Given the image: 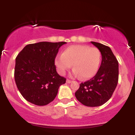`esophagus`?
<instances>
[{"instance_id":"esophagus-1","label":"esophagus","mask_w":135,"mask_h":135,"mask_svg":"<svg viewBox=\"0 0 135 135\" xmlns=\"http://www.w3.org/2000/svg\"><path fill=\"white\" fill-rule=\"evenodd\" d=\"M72 80H69V79H66V83H69V84H70V83H72Z\"/></svg>"}]
</instances>
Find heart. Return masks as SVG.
Returning a JSON list of instances; mask_svg holds the SVG:
<instances>
[{
  "label": "heart",
  "instance_id": "1",
  "mask_svg": "<svg viewBox=\"0 0 135 135\" xmlns=\"http://www.w3.org/2000/svg\"><path fill=\"white\" fill-rule=\"evenodd\" d=\"M102 60V54L97 47L86 45H72L55 59V65L60 74H64L73 65V74L83 79L91 78L97 74Z\"/></svg>",
  "mask_w": 135,
  "mask_h": 135
}]
</instances>
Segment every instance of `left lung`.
Listing matches in <instances>:
<instances>
[{
    "label": "left lung",
    "mask_w": 135,
    "mask_h": 135,
    "mask_svg": "<svg viewBox=\"0 0 135 135\" xmlns=\"http://www.w3.org/2000/svg\"><path fill=\"white\" fill-rule=\"evenodd\" d=\"M102 54V63L97 74L90 80L80 83L75 95L87 107H98L110 98L118 83L119 63L108 46L91 42Z\"/></svg>",
    "instance_id": "obj_1"
}]
</instances>
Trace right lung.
I'll list each match as a JSON object with an SVG mask.
<instances>
[{
	"label": "right lung",
	"mask_w": 135,
	"mask_h": 135,
	"mask_svg": "<svg viewBox=\"0 0 135 135\" xmlns=\"http://www.w3.org/2000/svg\"><path fill=\"white\" fill-rule=\"evenodd\" d=\"M65 42H40L28 44L16 58L15 79L17 88L28 102L44 106L53 101L66 79L57 73L55 60Z\"/></svg>",
	"instance_id": "right-lung-1"
}]
</instances>
